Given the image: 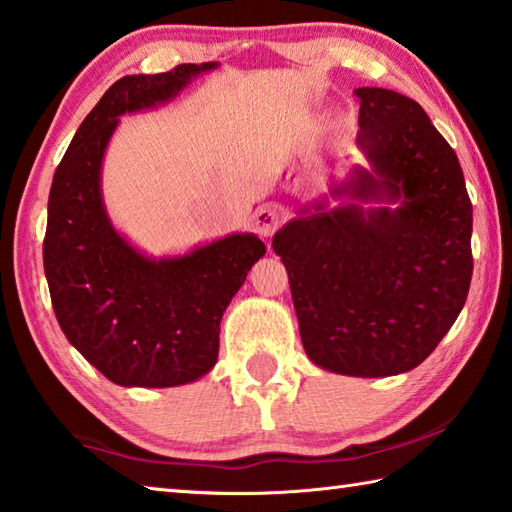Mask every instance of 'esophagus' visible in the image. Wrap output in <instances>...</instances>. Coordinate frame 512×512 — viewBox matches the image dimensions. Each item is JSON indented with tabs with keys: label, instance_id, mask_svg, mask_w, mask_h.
I'll use <instances>...</instances> for the list:
<instances>
[{
	"label": "esophagus",
	"instance_id": "obj_1",
	"mask_svg": "<svg viewBox=\"0 0 512 512\" xmlns=\"http://www.w3.org/2000/svg\"><path fill=\"white\" fill-rule=\"evenodd\" d=\"M280 226H282V212L275 206H262L255 210L253 228L259 237H271Z\"/></svg>",
	"mask_w": 512,
	"mask_h": 512
}]
</instances>
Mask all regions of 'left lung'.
Here are the masks:
<instances>
[{"label": "left lung", "instance_id": "obj_1", "mask_svg": "<svg viewBox=\"0 0 512 512\" xmlns=\"http://www.w3.org/2000/svg\"><path fill=\"white\" fill-rule=\"evenodd\" d=\"M360 152L331 190L275 232L306 356L345 376H396L421 365L466 304L472 203L457 154L416 100L356 89ZM398 202V209H362Z\"/></svg>", "mask_w": 512, "mask_h": 512}]
</instances>
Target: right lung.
Segmentation results:
<instances>
[{
  "label": "right lung",
  "instance_id": "add662e5",
  "mask_svg": "<svg viewBox=\"0 0 512 512\" xmlns=\"http://www.w3.org/2000/svg\"><path fill=\"white\" fill-rule=\"evenodd\" d=\"M217 62L114 82L82 120L53 174L44 273L64 336L111 383L176 387L215 367L219 324L266 246L250 232L183 257L138 253L111 226L100 165L118 116L174 98Z\"/></svg>",
  "mask_w": 512,
  "mask_h": 512
}]
</instances>
